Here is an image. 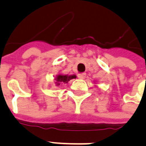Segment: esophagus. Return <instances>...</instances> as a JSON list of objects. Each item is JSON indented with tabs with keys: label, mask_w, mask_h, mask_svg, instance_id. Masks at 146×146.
<instances>
[{
	"label": "esophagus",
	"mask_w": 146,
	"mask_h": 146,
	"mask_svg": "<svg viewBox=\"0 0 146 146\" xmlns=\"http://www.w3.org/2000/svg\"><path fill=\"white\" fill-rule=\"evenodd\" d=\"M78 78H80V79H84V78H85V77H86V74H85V73L78 74Z\"/></svg>",
	"instance_id": "1"
}]
</instances>
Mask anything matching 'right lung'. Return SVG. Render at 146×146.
I'll return each instance as SVG.
<instances>
[{
	"label": "right lung",
	"instance_id": "right-lung-1",
	"mask_svg": "<svg viewBox=\"0 0 146 146\" xmlns=\"http://www.w3.org/2000/svg\"><path fill=\"white\" fill-rule=\"evenodd\" d=\"M73 78H76L75 74L68 75V74H62L59 73L55 77V84L56 86H59L62 84H67L70 80Z\"/></svg>",
	"mask_w": 146,
	"mask_h": 146
}]
</instances>
